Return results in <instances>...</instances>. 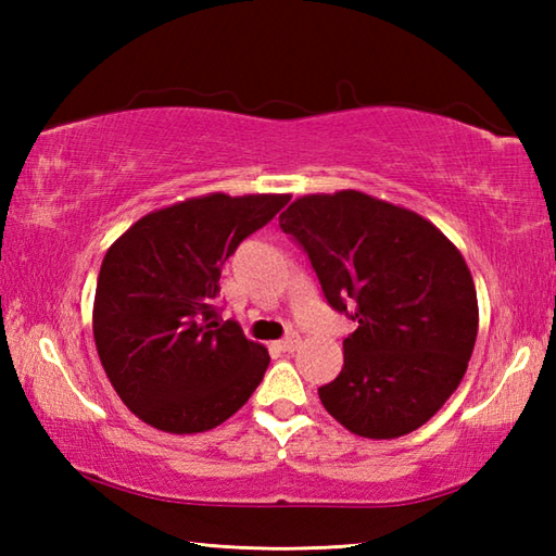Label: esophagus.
<instances>
[{
  "instance_id": "obj_1",
  "label": "esophagus",
  "mask_w": 556,
  "mask_h": 556,
  "mask_svg": "<svg viewBox=\"0 0 556 556\" xmlns=\"http://www.w3.org/2000/svg\"><path fill=\"white\" fill-rule=\"evenodd\" d=\"M299 343H301V338L296 333H291L287 338H281V341L277 343V348H279V351H285V353H291V351H296Z\"/></svg>"
}]
</instances>
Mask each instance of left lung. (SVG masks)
I'll return each mask as SVG.
<instances>
[{"label": "left lung", "instance_id": "left-lung-1", "mask_svg": "<svg viewBox=\"0 0 556 556\" xmlns=\"http://www.w3.org/2000/svg\"><path fill=\"white\" fill-rule=\"evenodd\" d=\"M328 306L357 324L343 370L318 388L357 437L394 439L441 409L468 368L478 301L466 260L421 215L361 191L304 195L279 215Z\"/></svg>", "mask_w": 556, "mask_h": 556}]
</instances>
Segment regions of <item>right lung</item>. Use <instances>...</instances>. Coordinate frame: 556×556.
<instances>
[{"instance_id": "obj_1", "label": "right lung", "mask_w": 556, "mask_h": 556, "mask_svg": "<svg viewBox=\"0 0 556 556\" xmlns=\"http://www.w3.org/2000/svg\"><path fill=\"white\" fill-rule=\"evenodd\" d=\"M287 203L289 195L211 193L144 215L108 250L92 333L112 388L147 425L208 431L265 378L267 348L223 321L215 296L238 244Z\"/></svg>"}]
</instances>
